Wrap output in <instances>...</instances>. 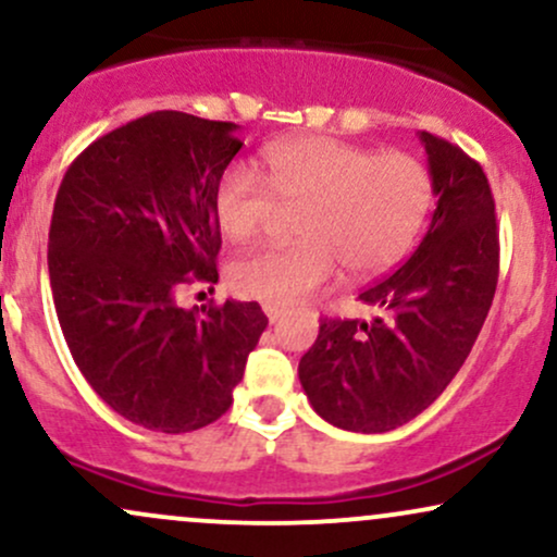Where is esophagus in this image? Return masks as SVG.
Returning <instances> with one entry per match:
<instances>
[{
    "label": "esophagus",
    "instance_id": "obj_1",
    "mask_svg": "<svg viewBox=\"0 0 557 557\" xmlns=\"http://www.w3.org/2000/svg\"><path fill=\"white\" fill-rule=\"evenodd\" d=\"M264 314H267V319H270V322L274 324V322H280V319L285 317V309H283V306H270V304H267V306H264Z\"/></svg>",
    "mask_w": 557,
    "mask_h": 557
}]
</instances>
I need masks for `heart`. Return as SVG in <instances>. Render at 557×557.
Here are the masks:
<instances>
[{
    "label": "heart",
    "instance_id": "b5f03b06",
    "mask_svg": "<svg viewBox=\"0 0 557 557\" xmlns=\"http://www.w3.org/2000/svg\"><path fill=\"white\" fill-rule=\"evenodd\" d=\"M264 175L246 164L222 172L214 220L233 243L259 238L287 212H300L298 243L261 248L230 267L243 298L293 306L345 267L350 277L389 270L417 238L432 198L430 172L403 151H374L327 136L272 144Z\"/></svg>",
    "mask_w": 557,
    "mask_h": 557
}]
</instances>
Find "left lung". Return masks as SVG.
I'll return each instance as SVG.
<instances>
[{"label":"left lung","instance_id":"1","mask_svg":"<svg viewBox=\"0 0 557 557\" xmlns=\"http://www.w3.org/2000/svg\"><path fill=\"white\" fill-rule=\"evenodd\" d=\"M437 196L430 230L400 270L363 287L376 317L322 319L298 363L314 411L348 432H389L440 398L471 354L500 272L495 198L482 164L419 133Z\"/></svg>","mask_w":557,"mask_h":557}]
</instances>
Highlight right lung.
Segmentation results:
<instances>
[{"mask_svg":"<svg viewBox=\"0 0 557 557\" xmlns=\"http://www.w3.org/2000/svg\"><path fill=\"white\" fill-rule=\"evenodd\" d=\"M235 123L151 112L96 138L62 177L49 283L73 361L112 411L154 432L212 424L233 406L270 319L257 300L183 309L214 285V188L240 151Z\"/></svg>","mask_w":557,"mask_h":557,"instance_id":"1","label":"right lung"}]
</instances>
